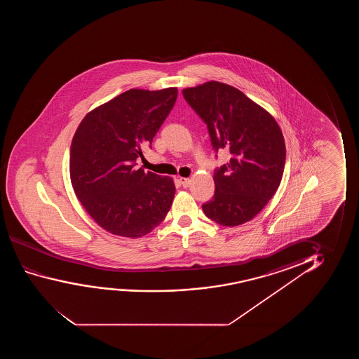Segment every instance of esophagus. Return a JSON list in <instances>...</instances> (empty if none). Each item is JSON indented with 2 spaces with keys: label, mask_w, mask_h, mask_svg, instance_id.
Instances as JSON below:
<instances>
[{
  "label": "esophagus",
  "mask_w": 359,
  "mask_h": 359,
  "mask_svg": "<svg viewBox=\"0 0 359 359\" xmlns=\"http://www.w3.org/2000/svg\"><path fill=\"white\" fill-rule=\"evenodd\" d=\"M179 182L182 184V187H187L190 185V182H191V180H190L189 177H180V179H179Z\"/></svg>",
  "instance_id": "1"
}]
</instances>
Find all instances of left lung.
<instances>
[{"label":"left lung","instance_id":"1","mask_svg":"<svg viewBox=\"0 0 359 359\" xmlns=\"http://www.w3.org/2000/svg\"><path fill=\"white\" fill-rule=\"evenodd\" d=\"M182 95L206 123L213 149L231 152L229 162L215 170V195L202 210L221 226L250 221L282 180L285 144L278 123L229 84L211 81L182 89Z\"/></svg>","mask_w":359,"mask_h":359}]
</instances>
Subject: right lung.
Here are the masks:
<instances>
[{
    "mask_svg": "<svg viewBox=\"0 0 359 359\" xmlns=\"http://www.w3.org/2000/svg\"><path fill=\"white\" fill-rule=\"evenodd\" d=\"M177 87L130 89L89 111L74 133L69 177L74 194L103 229L140 238L159 226L172 206V177L136 168L142 149L170 113Z\"/></svg>",
    "mask_w": 359,
    "mask_h": 359,
    "instance_id": "1",
    "label": "right lung"
}]
</instances>
